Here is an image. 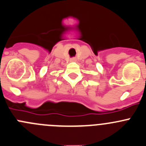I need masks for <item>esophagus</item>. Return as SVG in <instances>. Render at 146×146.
<instances>
[{"label": "esophagus", "mask_w": 146, "mask_h": 146, "mask_svg": "<svg viewBox=\"0 0 146 146\" xmlns=\"http://www.w3.org/2000/svg\"><path fill=\"white\" fill-rule=\"evenodd\" d=\"M70 60H71V61H76V58H72Z\"/></svg>", "instance_id": "obj_1"}]
</instances>
